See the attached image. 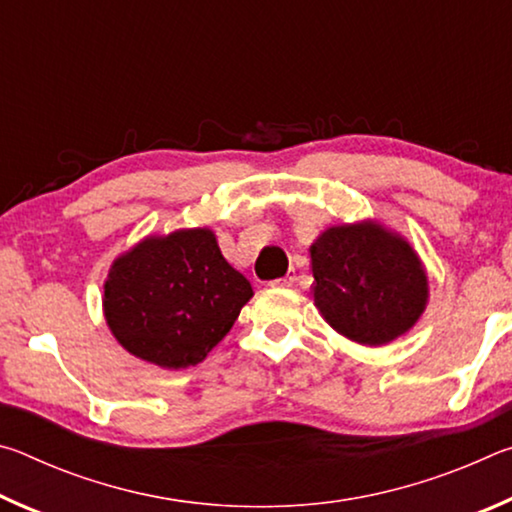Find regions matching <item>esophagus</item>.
<instances>
[{"instance_id":"34e87169","label":"esophagus","mask_w":512,"mask_h":512,"mask_svg":"<svg viewBox=\"0 0 512 512\" xmlns=\"http://www.w3.org/2000/svg\"><path fill=\"white\" fill-rule=\"evenodd\" d=\"M293 280H296V277L287 275V277H280V280H273L271 284H273V287H291Z\"/></svg>"}]
</instances>
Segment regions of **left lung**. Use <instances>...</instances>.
<instances>
[{
  "label": "left lung",
  "instance_id": "obj_1",
  "mask_svg": "<svg viewBox=\"0 0 512 512\" xmlns=\"http://www.w3.org/2000/svg\"><path fill=\"white\" fill-rule=\"evenodd\" d=\"M314 302L336 332L386 345L418 323L429 282L409 241L375 221L325 230L309 248Z\"/></svg>",
  "mask_w": 512,
  "mask_h": 512
}]
</instances>
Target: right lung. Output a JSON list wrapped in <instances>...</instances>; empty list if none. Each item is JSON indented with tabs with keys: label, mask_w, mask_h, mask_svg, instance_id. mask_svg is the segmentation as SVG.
<instances>
[{
	"label": "right lung",
	"mask_w": 512,
	"mask_h": 512,
	"mask_svg": "<svg viewBox=\"0 0 512 512\" xmlns=\"http://www.w3.org/2000/svg\"><path fill=\"white\" fill-rule=\"evenodd\" d=\"M253 287L210 228L146 237L110 266L103 314L137 359L178 370L201 363L235 325Z\"/></svg>",
	"instance_id": "add662e5"
}]
</instances>
